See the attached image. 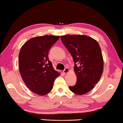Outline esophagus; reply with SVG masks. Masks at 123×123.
I'll return each mask as SVG.
<instances>
[{
	"label": "esophagus",
	"instance_id": "34e87169",
	"mask_svg": "<svg viewBox=\"0 0 123 123\" xmlns=\"http://www.w3.org/2000/svg\"><path fill=\"white\" fill-rule=\"evenodd\" d=\"M70 70L69 69V68H66L65 69H64V70L63 71V73L64 74H67L69 72Z\"/></svg>",
	"mask_w": 123,
	"mask_h": 123
}]
</instances>
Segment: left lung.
Wrapping results in <instances>:
<instances>
[{"label":"left lung","instance_id":"1","mask_svg":"<svg viewBox=\"0 0 123 123\" xmlns=\"http://www.w3.org/2000/svg\"><path fill=\"white\" fill-rule=\"evenodd\" d=\"M61 39L75 63L76 83L69 89L78 95L86 94L99 82L103 72L104 60L99 43L86 35H66Z\"/></svg>","mask_w":123,"mask_h":123}]
</instances>
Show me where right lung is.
<instances>
[{
    "mask_svg": "<svg viewBox=\"0 0 123 123\" xmlns=\"http://www.w3.org/2000/svg\"><path fill=\"white\" fill-rule=\"evenodd\" d=\"M60 36L45 35L29 39L20 50L18 67L28 88L38 95H46L53 89L54 82L60 75L54 69L48 52Z\"/></svg>",
    "mask_w": 123,
    "mask_h": 123,
    "instance_id": "add662e5",
    "label": "right lung"
}]
</instances>
